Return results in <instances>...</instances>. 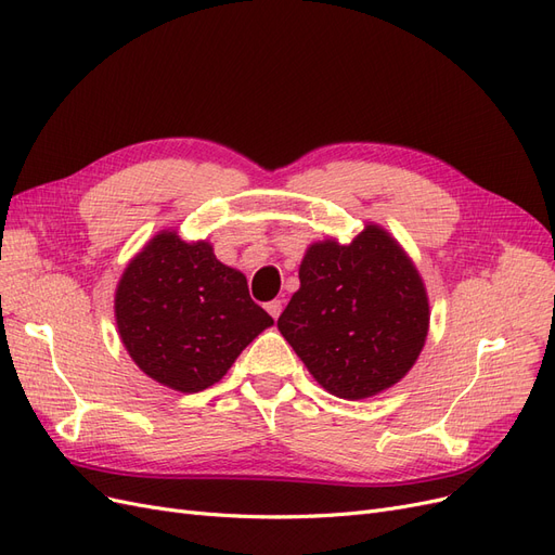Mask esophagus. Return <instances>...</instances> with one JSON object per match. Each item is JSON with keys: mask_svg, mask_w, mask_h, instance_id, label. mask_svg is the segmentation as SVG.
I'll use <instances>...</instances> for the list:
<instances>
[{"mask_svg": "<svg viewBox=\"0 0 555 555\" xmlns=\"http://www.w3.org/2000/svg\"><path fill=\"white\" fill-rule=\"evenodd\" d=\"M267 309V313H270L274 320H279V315H281V311H283V304H281V299H272L270 304L264 306Z\"/></svg>", "mask_w": 555, "mask_h": 555, "instance_id": "obj_1", "label": "esophagus"}]
</instances>
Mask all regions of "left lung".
<instances>
[{
    "mask_svg": "<svg viewBox=\"0 0 555 555\" xmlns=\"http://www.w3.org/2000/svg\"><path fill=\"white\" fill-rule=\"evenodd\" d=\"M276 324L322 388L363 400L412 371L429 304L412 258L367 223L350 244L324 240L306 249L299 291Z\"/></svg>",
    "mask_w": 555,
    "mask_h": 555,
    "instance_id": "left-lung-1",
    "label": "left lung"
}]
</instances>
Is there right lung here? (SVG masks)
Wrapping results in <instances>:
<instances>
[{
	"mask_svg": "<svg viewBox=\"0 0 555 555\" xmlns=\"http://www.w3.org/2000/svg\"><path fill=\"white\" fill-rule=\"evenodd\" d=\"M116 326L132 361L180 393L217 384L274 320L249 297L242 272L210 242L157 233L128 262L114 297Z\"/></svg>",
	"mask_w": 555,
	"mask_h": 555,
	"instance_id": "right-lung-1",
	"label": "right lung"
}]
</instances>
